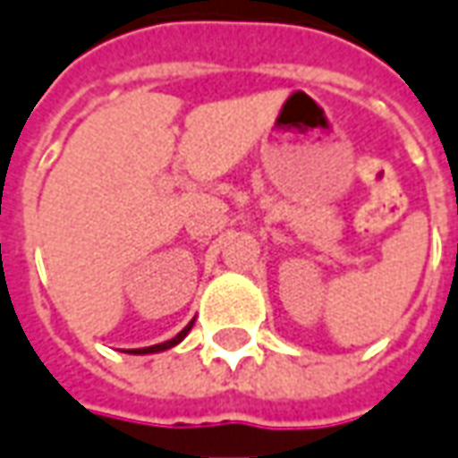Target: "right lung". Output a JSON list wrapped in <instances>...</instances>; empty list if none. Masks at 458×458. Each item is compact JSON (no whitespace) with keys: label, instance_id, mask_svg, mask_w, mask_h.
<instances>
[{"label":"right lung","instance_id":"add662e5","mask_svg":"<svg viewBox=\"0 0 458 458\" xmlns=\"http://www.w3.org/2000/svg\"><path fill=\"white\" fill-rule=\"evenodd\" d=\"M191 325L193 322H189L183 330H181L179 335L176 337H171V340H165V343H161V345H150V348H138V351H128V352H133V355H146V352H161V351H168V348H174V345H179L181 340L183 337L189 335V330H191Z\"/></svg>","mask_w":458,"mask_h":458}]
</instances>
